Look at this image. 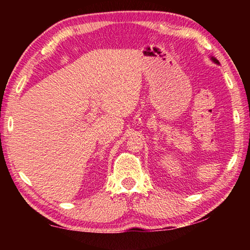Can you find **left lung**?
<instances>
[{
  "mask_svg": "<svg viewBox=\"0 0 250 250\" xmlns=\"http://www.w3.org/2000/svg\"><path fill=\"white\" fill-rule=\"evenodd\" d=\"M210 59H211V61H213V62H215V64H217V65H219V62L217 61V59H216V58H215V57H210Z\"/></svg>",
  "mask_w": 250,
  "mask_h": 250,
  "instance_id": "obj_1",
  "label": "left lung"
}]
</instances>
